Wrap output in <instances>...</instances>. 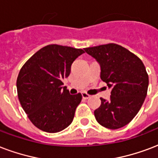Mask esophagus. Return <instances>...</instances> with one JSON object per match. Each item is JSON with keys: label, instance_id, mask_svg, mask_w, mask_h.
I'll return each mask as SVG.
<instances>
[{"label": "esophagus", "instance_id": "obj_1", "mask_svg": "<svg viewBox=\"0 0 158 158\" xmlns=\"http://www.w3.org/2000/svg\"><path fill=\"white\" fill-rule=\"evenodd\" d=\"M82 97H83V98H84V99H87V98H90V95L88 94L87 93L83 92L82 93Z\"/></svg>", "mask_w": 158, "mask_h": 158}]
</instances>
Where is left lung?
<instances>
[{"label": "left lung", "instance_id": "left-lung-1", "mask_svg": "<svg viewBox=\"0 0 158 158\" xmlns=\"http://www.w3.org/2000/svg\"><path fill=\"white\" fill-rule=\"evenodd\" d=\"M100 65V78L111 89L110 100L100 98L94 110L97 122L109 129L129 123L140 110L148 93V75L142 60L116 44L84 49Z\"/></svg>", "mask_w": 158, "mask_h": 158}]
</instances>
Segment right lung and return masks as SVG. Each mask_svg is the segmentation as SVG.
Listing matches in <instances>:
<instances>
[{
  "instance_id": "1",
  "label": "right lung",
  "mask_w": 158,
  "mask_h": 158,
  "mask_svg": "<svg viewBox=\"0 0 158 158\" xmlns=\"http://www.w3.org/2000/svg\"><path fill=\"white\" fill-rule=\"evenodd\" d=\"M81 49L49 44L31 56L20 70L16 81L18 98L29 119L46 132H58L70 124L81 94L71 95L63 79Z\"/></svg>"
}]
</instances>
